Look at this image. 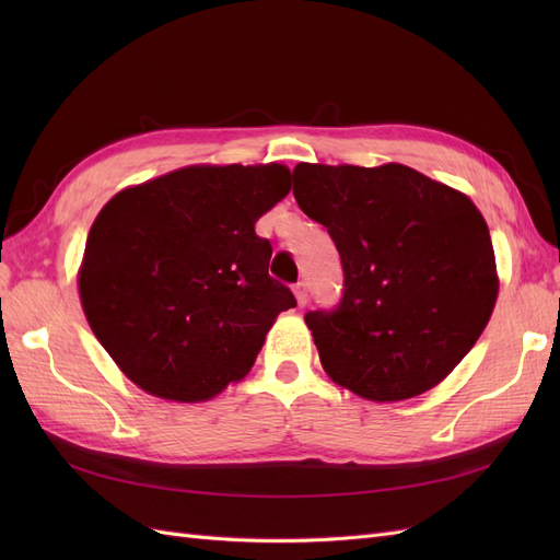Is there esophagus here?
Listing matches in <instances>:
<instances>
[{"label": "esophagus", "mask_w": 560, "mask_h": 560, "mask_svg": "<svg viewBox=\"0 0 560 560\" xmlns=\"http://www.w3.org/2000/svg\"><path fill=\"white\" fill-rule=\"evenodd\" d=\"M294 296H296V306L299 308L306 306V303H308V287H306V282H299L294 287Z\"/></svg>", "instance_id": "1"}]
</instances>
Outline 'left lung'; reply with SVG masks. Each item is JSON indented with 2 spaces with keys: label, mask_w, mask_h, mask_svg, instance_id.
I'll use <instances>...</instances> for the list:
<instances>
[{
  "label": "left lung",
  "mask_w": 560,
  "mask_h": 560,
  "mask_svg": "<svg viewBox=\"0 0 560 560\" xmlns=\"http://www.w3.org/2000/svg\"><path fill=\"white\" fill-rule=\"evenodd\" d=\"M294 198L343 261L338 311L306 325L327 376L369 401L428 393L463 362L493 315V241L463 191L409 165L299 163Z\"/></svg>",
  "instance_id": "obj_1"
}]
</instances>
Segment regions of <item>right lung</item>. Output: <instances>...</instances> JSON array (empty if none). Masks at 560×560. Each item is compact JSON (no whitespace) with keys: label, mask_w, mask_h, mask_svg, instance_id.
<instances>
[{"label":"right lung","mask_w":560,"mask_h":560,"mask_svg":"<svg viewBox=\"0 0 560 560\" xmlns=\"http://www.w3.org/2000/svg\"><path fill=\"white\" fill-rule=\"evenodd\" d=\"M292 189L290 167L186 165L121 189L100 210L79 266L95 338L147 395L198 404L243 381L294 294L268 276L254 233Z\"/></svg>","instance_id":"add662e5"}]
</instances>
